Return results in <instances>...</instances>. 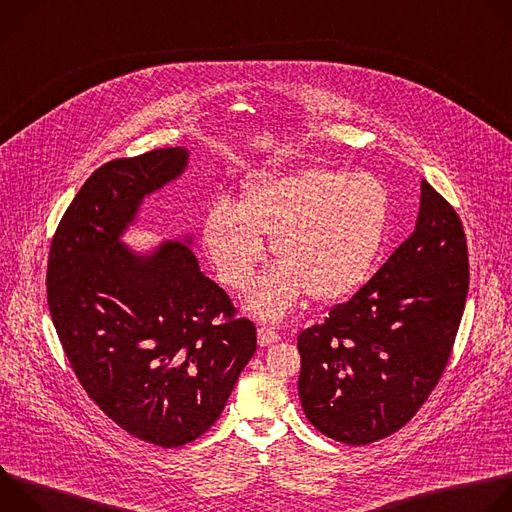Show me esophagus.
I'll return each mask as SVG.
<instances>
[{
	"label": "esophagus",
	"instance_id": "1",
	"mask_svg": "<svg viewBox=\"0 0 512 512\" xmlns=\"http://www.w3.org/2000/svg\"><path fill=\"white\" fill-rule=\"evenodd\" d=\"M279 334L273 330V328H269V326H261L259 330H257V340H259V346H271V344H275V342H279Z\"/></svg>",
	"mask_w": 512,
	"mask_h": 512
}]
</instances>
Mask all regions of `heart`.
Segmentation results:
<instances>
[{
	"mask_svg": "<svg viewBox=\"0 0 512 512\" xmlns=\"http://www.w3.org/2000/svg\"><path fill=\"white\" fill-rule=\"evenodd\" d=\"M391 221L387 184L369 172L304 168L243 184L233 204H214L202 245L221 279L245 289L271 239L279 263L251 291L249 308L285 316L306 291L314 302L340 300L369 277Z\"/></svg>",
	"mask_w": 512,
	"mask_h": 512,
	"instance_id": "obj_1",
	"label": "heart"
}]
</instances>
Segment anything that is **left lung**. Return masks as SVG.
<instances>
[{
  "label": "left lung",
  "mask_w": 512,
  "mask_h": 512,
  "mask_svg": "<svg viewBox=\"0 0 512 512\" xmlns=\"http://www.w3.org/2000/svg\"><path fill=\"white\" fill-rule=\"evenodd\" d=\"M470 283L458 212L421 182L415 231L356 294L298 336L310 423L348 446L401 429L452 354Z\"/></svg>",
  "instance_id": "1"
}]
</instances>
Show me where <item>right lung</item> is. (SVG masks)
<instances>
[{"label":"right lung","mask_w":512,"mask_h":512,"mask_svg":"<svg viewBox=\"0 0 512 512\" xmlns=\"http://www.w3.org/2000/svg\"><path fill=\"white\" fill-rule=\"evenodd\" d=\"M186 164L184 148H164L95 170L60 218L46 271L50 316L79 383L121 429L160 448L210 429L257 348L255 324L186 243L141 257L119 241L143 196Z\"/></svg>","instance_id":"add662e5"}]
</instances>
